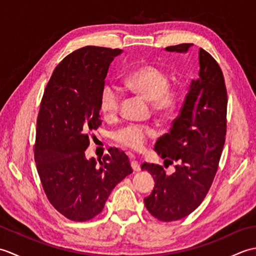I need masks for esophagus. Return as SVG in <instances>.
I'll return each mask as SVG.
<instances>
[{
  "label": "esophagus",
  "mask_w": 256,
  "mask_h": 256,
  "mask_svg": "<svg viewBox=\"0 0 256 256\" xmlns=\"http://www.w3.org/2000/svg\"><path fill=\"white\" fill-rule=\"evenodd\" d=\"M128 157L132 160L131 166L133 168V170L134 172H140V164L138 160H135V156L133 154H128Z\"/></svg>",
  "instance_id": "1"
}]
</instances>
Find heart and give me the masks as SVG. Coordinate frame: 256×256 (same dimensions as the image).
Instances as JSON below:
<instances>
[{"label":"heart","instance_id":"heart-1","mask_svg":"<svg viewBox=\"0 0 256 256\" xmlns=\"http://www.w3.org/2000/svg\"><path fill=\"white\" fill-rule=\"evenodd\" d=\"M124 84L130 91L150 101L152 108L157 113H170L177 106V92L170 89V77L164 70L153 64H145L135 69L125 78ZM120 106V91L114 84H106L99 96V106L103 116L114 118ZM153 136H155L153 128L136 124L125 125L113 133V138L120 146L132 150H143L148 138Z\"/></svg>","mask_w":256,"mask_h":256}]
</instances>
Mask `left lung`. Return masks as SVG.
<instances>
[{
  "mask_svg": "<svg viewBox=\"0 0 256 256\" xmlns=\"http://www.w3.org/2000/svg\"><path fill=\"white\" fill-rule=\"evenodd\" d=\"M192 44L166 47L167 52H187ZM199 77L192 80L180 113L170 133L155 144L164 164L175 162L167 175L160 165H142L155 180L144 199L146 209L160 221L182 219L202 202L218 170L226 133L228 94L224 74L209 52L199 50Z\"/></svg>",
  "mask_w": 256,
  "mask_h": 256,
  "instance_id": "8db88e82",
  "label": "left lung"
}]
</instances>
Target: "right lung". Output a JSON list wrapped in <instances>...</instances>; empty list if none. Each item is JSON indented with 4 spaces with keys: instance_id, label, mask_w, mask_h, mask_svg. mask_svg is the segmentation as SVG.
<instances>
[{
    "instance_id": "add662e5",
    "label": "right lung",
    "mask_w": 256,
    "mask_h": 256,
    "mask_svg": "<svg viewBox=\"0 0 256 256\" xmlns=\"http://www.w3.org/2000/svg\"><path fill=\"white\" fill-rule=\"evenodd\" d=\"M121 50L86 46L54 70L37 116L35 162L50 202L72 221L94 218L113 188L133 170L118 148L98 164L86 160L89 133L101 125L99 96Z\"/></svg>"
}]
</instances>
